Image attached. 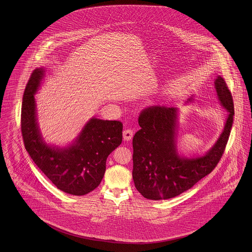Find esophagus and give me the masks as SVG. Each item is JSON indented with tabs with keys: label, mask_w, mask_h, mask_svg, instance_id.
Returning a JSON list of instances; mask_svg holds the SVG:
<instances>
[{
	"label": "esophagus",
	"mask_w": 252,
	"mask_h": 252,
	"mask_svg": "<svg viewBox=\"0 0 252 252\" xmlns=\"http://www.w3.org/2000/svg\"><path fill=\"white\" fill-rule=\"evenodd\" d=\"M124 140L125 141H130L133 137V129L131 128H126L123 132Z\"/></svg>",
	"instance_id": "34e87169"
}]
</instances>
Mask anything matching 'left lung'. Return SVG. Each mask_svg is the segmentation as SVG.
Here are the masks:
<instances>
[{
    "label": "left lung",
    "instance_id": "obj_1",
    "mask_svg": "<svg viewBox=\"0 0 252 252\" xmlns=\"http://www.w3.org/2000/svg\"><path fill=\"white\" fill-rule=\"evenodd\" d=\"M217 95L228 110L224 130L203 157L180 158L176 149L177 108L151 106L139 115L141 129L133 137L132 177L136 189L147 199L175 197L212 173L224 154L233 123L234 105L225 79H216ZM190 100V99H189Z\"/></svg>",
    "mask_w": 252,
    "mask_h": 252
}]
</instances>
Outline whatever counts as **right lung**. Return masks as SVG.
I'll list each match as a JSON object with an SVG mask.
<instances>
[{
    "mask_svg": "<svg viewBox=\"0 0 252 252\" xmlns=\"http://www.w3.org/2000/svg\"><path fill=\"white\" fill-rule=\"evenodd\" d=\"M43 74V69L34 70L24 90L21 130L25 149L60 190L84 195L97 188L103 179L107 158L122 143L123 124L93 118L73 145L66 149L50 147L39 134L34 97Z\"/></svg>",
    "mask_w": 252,
    "mask_h": 252,
    "instance_id": "1",
    "label": "right lung"
}]
</instances>
